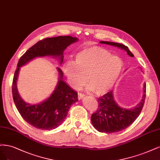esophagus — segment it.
<instances>
[{"mask_svg": "<svg viewBox=\"0 0 160 160\" xmlns=\"http://www.w3.org/2000/svg\"><path fill=\"white\" fill-rule=\"evenodd\" d=\"M85 96V95L84 94H81V93H78V99L79 100H82L83 98Z\"/></svg>", "mask_w": 160, "mask_h": 160, "instance_id": "34e87169", "label": "esophagus"}]
</instances>
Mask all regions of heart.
Wrapping results in <instances>:
<instances>
[{"label":"heart","instance_id":"1","mask_svg":"<svg viewBox=\"0 0 160 160\" xmlns=\"http://www.w3.org/2000/svg\"><path fill=\"white\" fill-rule=\"evenodd\" d=\"M123 61L98 46H90L75 55L74 63L67 62L62 67L70 84L74 88L84 85L97 95H104L116 83L123 68Z\"/></svg>","mask_w":160,"mask_h":160}]
</instances>
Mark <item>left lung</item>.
I'll return each mask as SVG.
<instances>
[{
    "label": "left lung",
    "instance_id": "obj_1",
    "mask_svg": "<svg viewBox=\"0 0 160 160\" xmlns=\"http://www.w3.org/2000/svg\"><path fill=\"white\" fill-rule=\"evenodd\" d=\"M100 42L124 50L130 57H133V54L125 45L108 41ZM146 84H143V96L140 102L134 107L128 109L118 105L114 95V90L99 98L98 99V108L91 116L92 125L98 132L108 133L118 132L130 126L140 115L143 108L146 98Z\"/></svg>",
    "mask_w": 160,
    "mask_h": 160
}]
</instances>
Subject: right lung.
<instances>
[{
  "label": "right lung",
  "instance_id": "obj_1",
  "mask_svg": "<svg viewBox=\"0 0 160 160\" xmlns=\"http://www.w3.org/2000/svg\"><path fill=\"white\" fill-rule=\"evenodd\" d=\"M78 40V38L70 36L46 38L30 47L19 59L13 78L12 97L20 114L31 126L40 130H50L61 125L71 106L78 102V94L64 82L62 71L57 67L59 78L52 93L48 98L38 104H28L20 97L17 89L20 68L36 58L45 56L57 58L62 64L65 49Z\"/></svg>",
  "mask_w": 160,
  "mask_h": 160
}]
</instances>
